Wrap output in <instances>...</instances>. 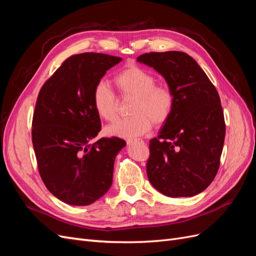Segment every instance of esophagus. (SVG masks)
Listing matches in <instances>:
<instances>
[{"instance_id":"obj_1","label":"esophagus","mask_w":256,"mask_h":256,"mask_svg":"<svg viewBox=\"0 0 256 256\" xmlns=\"http://www.w3.org/2000/svg\"><path fill=\"white\" fill-rule=\"evenodd\" d=\"M127 143L128 145H131L134 143H143V141L140 140V138H129V140H127Z\"/></svg>"}]
</instances>
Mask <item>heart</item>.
I'll use <instances>...</instances> for the list:
<instances>
[{
    "label": "heart",
    "mask_w": 256,
    "mask_h": 256,
    "mask_svg": "<svg viewBox=\"0 0 256 256\" xmlns=\"http://www.w3.org/2000/svg\"><path fill=\"white\" fill-rule=\"evenodd\" d=\"M154 76L136 65H130L114 76V84L124 97L134 98L131 118L120 120L106 129L112 136L136 138L148 132L152 122L161 125L168 120L174 108V94L166 84H156ZM92 106L100 118L113 122L118 118V102L104 82L92 90Z\"/></svg>",
    "instance_id": "1"
}]
</instances>
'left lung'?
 Instances as JSON below:
<instances>
[{
  "label": "left lung",
  "instance_id": "1",
  "mask_svg": "<svg viewBox=\"0 0 256 256\" xmlns=\"http://www.w3.org/2000/svg\"><path fill=\"white\" fill-rule=\"evenodd\" d=\"M136 60L164 76L175 99L171 116L150 142L147 177L166 196H196L219 170L226 122L218 92L184 52H150Z\"/></svg>",
  "mask_w": 256,
  "mask_h": 256
}]
</instances>
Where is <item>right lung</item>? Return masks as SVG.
<instances>
[{"instance_id": "right-lung-1", "label": "right lung", "mask_w": 256, "mask_h": 256, "mask_svg": "<svg viewBox=\"0 0 256 256\" xmlns=\"http://www.w3.org/2000/svg\"><path fill=\"white\" fill-rule=\"evenodd\" d=\"M118 56L88 52L68 58L38 94L32 141L44 184L62 202L92 204L109 191L115 157L126 142L98 136L92 90Z\"/></svg>"}]
</instances>
